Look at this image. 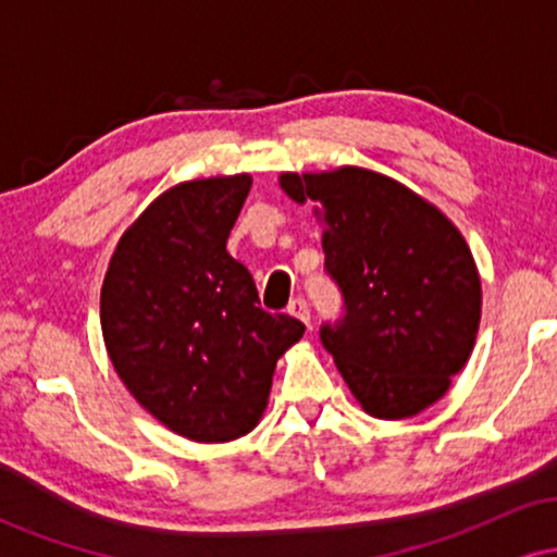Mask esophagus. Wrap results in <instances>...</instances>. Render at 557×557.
Masks as SVG:
<instances>
[{"label": "esophagus", "mask_w": 557, "mask_h": 557, "mask_svg": "<svg viewBox=\"0 0 557 557\" xmlns=\"http://www.w3.org/2000/svg\"><path fill=\"white\" fill-rule=\"evenodd\" d=\"M287 314L296 317V319H300V322H304L306 327H309V324H311V311H309V304H306L304 298H293V300H290V306H287Z\"/></svg>", "instance_id": "34e87169"}]
</instances>
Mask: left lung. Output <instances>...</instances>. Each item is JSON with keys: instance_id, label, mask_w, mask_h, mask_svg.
Masks as SVG:
<instances>
[{"instance_id": "left-lung-1", "label": "left lung", "mask_w": 557, "mask_h": 557, "mask_svg": "<svg viewBox=\"0 0 557 557\" xmlns=\"http://www.w3.org/2000/svg\"><path fill=\"white\" fill-rule=\"evenodd\" d=\"M296 203L314 201L324 270L345 314L319 337L363 411L417 417L474 350L482 283L463 235L426 198L361 168L283 172Z\"/></svg>"}]
</instances>
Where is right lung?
Wrapping results in <instances>:
<instances>
[{"label":"right lung","instance_id":"add662e5","mask_svg":"<svg viewBox=\"0 0 557 557\" xmlns=\"http://www.w3.org/2000/svg\"><path fill=\"white\" fill-rule=\"evenodd\" d=\"M251 175L164 190L125 230L101 285V332L123 385L168 430L227 443L259 424L277 359L304 322L259 306L227 235Z\"/></svg>","mask_w":557,"mask_h":557}]
</instances>
